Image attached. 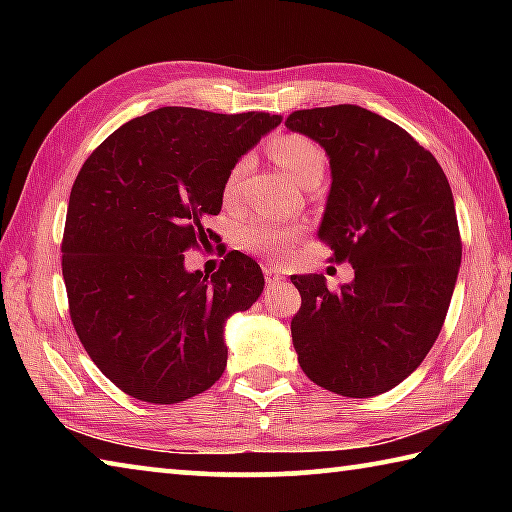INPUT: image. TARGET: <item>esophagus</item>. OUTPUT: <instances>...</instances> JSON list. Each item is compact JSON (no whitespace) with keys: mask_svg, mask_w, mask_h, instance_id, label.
Masks as SVG:
<instances>
[{"mask_svg":"<svg viewBox=\"0 0 512 512\" xmlns=\"http://www.w3.org/2000/svg\"><path fill=\"white\" fill-rule=\"evenodd\" d=\"M264 277H266L268 287H280V284L284 282V275L277 273L275 268H264Z\"/></svg>","mask_w":512,"mask_h":512,"instance_id":"esophagus-1","label":"esophagus"}]
</instances>
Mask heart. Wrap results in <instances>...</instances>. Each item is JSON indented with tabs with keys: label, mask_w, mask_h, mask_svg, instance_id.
Here are the masks:
<instances>
[{
	"label": "heart",
	"mask_w": 512,
	"mask_h": 512,
	"mask_svg": "<svg viewBox=\"0 0 512 512\" xmlns=\"http://www.w3.org/2000/svg\"><path fill=\"white\" fill-rule=\"evenodd\" d=\"M268 153H271V158L302 187L320 183V178H323L325 153L316 142H311L305 135H298V133L280 135L277 140L271 142V146H268ZM244 171H246V160L237 162L235 167L230 169L223 185L225 201H232V198L237 196L241 178H244ZM300 232H302L300 225L253 221L241 230V248L253 255H262L266 259H271V262H277V259L287 255L289 246L298 239Z\"/></svg>",
	"instance_id": "heart-1"
}]
</instances>
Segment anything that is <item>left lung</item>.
<instances>
[{
  "instance_id": "8db88e82",
  "label": "left lung",
  "mask_w": 512,
  "mask_h": 512,
  "mask_svg": "<svg viewBox=\"0 0 512 512\" xmlns=\"http://www.w3.org/2000/svg\"><path fill=\"white\" fill-rule=\"evenodd\" d=\"M284 126L327 153L318 239L354 268L336 291L323 275H291L298 363L343 397L386 393L427 357L452 302L463 253L452 187L404 128L361 106L296 110Z\"/></svg>"
}]
</instances>
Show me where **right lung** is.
I'll return each mask as SVG.
<instances>
[{
	"instance_id": "add662e5",
	"label": "right lung",
	"mask_w": 512,
	"mask_h": 512,
	"mask_svg": "<svg viewBox=\"0 0 512 512\" xmlns=\"http://www.w3.org/2000/svg\"><path fill=\"white\" fill-rule=\"evenodd\" d=\"M280 121L158 108L83 162L60 246L69 316L97 368L135 400L185 402L223 375L225 320L253 307L262 268L232 250L207 280L183 253L221 212L230 169Z\"/></svg>"
}]
</instances>
